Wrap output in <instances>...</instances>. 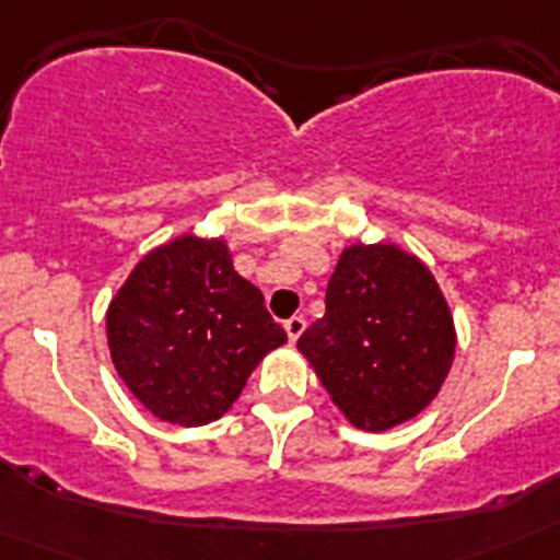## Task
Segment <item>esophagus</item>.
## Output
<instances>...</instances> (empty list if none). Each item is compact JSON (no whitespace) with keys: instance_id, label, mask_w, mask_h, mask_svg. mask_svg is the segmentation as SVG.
Returning <instances> with one entry per match:
<instances>
[{"instance_id":"esophagus-1","label":"esophagus","mask_w":560,"mask_h":560,"mask_svg":"<svg viewBox=\"0 0 560 560\" xmlns=\"http://www.w3.org/2000/svg\"><path fill=\"white\" fill-rule=\"evenodd\" d=\"M305 316H291V319H285V334H289V341H296L300 336H303L305 330Z\"/></svg>"}]
</instances>
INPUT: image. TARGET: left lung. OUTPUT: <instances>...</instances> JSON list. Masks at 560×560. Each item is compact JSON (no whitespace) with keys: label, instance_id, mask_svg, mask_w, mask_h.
I'll return each instance as SVG.
<instances>
[{"label":"left lung","instance_id":"left-lung-1","mask_svg":"<svg viewBox=\"0 0 560 560\" xmlns=\"http://www.w3.org/2000/svg\"><path fill=\"white\" fill-rule=\"evenodd\" d=\"M296 350L355 429L387 432L438 398L457 353V328L418 255L387 241H355L330 275L325 316Z\"/></svg>","mask_w":560,"mask_h":560}]
</instances>
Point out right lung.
<instances>
[{
	"instance_id": "obj_1",
	"label": "right lung",
	"mask_w": 560,
	"mask_h": 560,
	"mask_svg": "<svg viewBox=\"0 0 560 560\" xmlns=\"http://www.w3.org/2000/svg\"><path fill=\"white\" fill-rule=\"evenodd\" d=\"M106 339L128 393L190 429L230 412L285 330L235 271L224 237L185 232L133 266L106 308Z\"/></svg>"
}]
</instances>
